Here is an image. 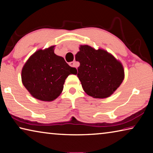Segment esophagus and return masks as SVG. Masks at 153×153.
Masks as SVG:
<instances>
[{"mask_svg":"<svg viewBox=\"0 0 153 153\" xmlns=\"http://www.w3.org/2000/svg\"><path fill=\"white\" fill-rule=\"evenodd\" d=\"M69 64L71 67H75V62H74V61L70 62V63H69Z\"/></svg>","mask_w":153,"mask_h":153,"instance_id":"esophagus-1","label":"esophagus"}]
</instances>
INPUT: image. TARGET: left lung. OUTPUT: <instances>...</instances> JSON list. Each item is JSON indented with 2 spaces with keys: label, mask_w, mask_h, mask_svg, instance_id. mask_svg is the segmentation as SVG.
<instances>
[{
  "label": "left lung",
  "mask_w": 153,
  "mask_h": 153,
  "mask_svg": "<svg viewBox=\"0 0 153 153\" xmlns=\"http://www.w3.org/2000/svg\"><path fill=\"white\" fill-rule=\"evenodd\" d=\"M76 55L79 67L76 74L84 92L95 98L109 97L125 77L122 63L102 48L80 45Z\"/></svg>",
  "instance_id": "left-lung-1"
}]
</instances>
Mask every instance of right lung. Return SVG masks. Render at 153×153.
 Listing matches in <instances>:
<instances>
[{
    "label": "right lung",
    "mask_w": 153,
    "mask_h": 153,
    "mask_svg": "<svg viewBox=\"0 0 153 153\" xmlns=\"http://www.w3.org/2000/svg\"><path fill=\"white\" fill-rule=\"evenodd\" d=\"M55 46L39 49L30 56L22 70V81L33 98L42 101L55 100L63 91L65 79L76 69L54 52Z\"/></svg>",
    "instance_id": "obj_1"
}]
</instances>
